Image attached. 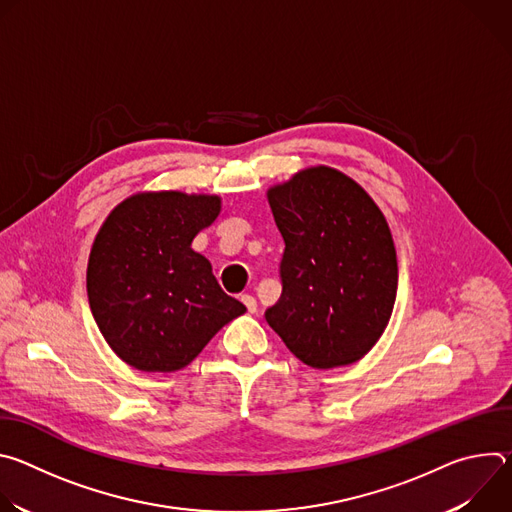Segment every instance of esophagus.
Listing matches in <instances>:
<instances>
[{
  "mask_svg": "<svg viewBox=\"0 0 512 512\" xmlns=\"http://www.w3.org/2000/svg\"><path fill=\"white\" fill-rule=\"evenodd\" d=\"M241 302L245 304V308H247V312H249V314H255V312H257V302H255V298H253V296L245 294V296H241Z\"/></svg>",
  "mask_w": 512,
  "mask_h": 512,
  "instance_id": "esophagus-1",
  "label": "esophagus"
}]
</instances>
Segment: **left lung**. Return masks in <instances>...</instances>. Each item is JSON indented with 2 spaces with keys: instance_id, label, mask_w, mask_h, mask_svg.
<instances>
[{
  "instance_id": "left-lung-1",
  "label": "left lung",
  "mask_w": 512,
  "mask_h": 512,
  "mask_svg": "<svg viewBox=\"0 0 512 512\" xmlns=\"http://www.w3.org/2000/svg\"><path fill=\"white\" fill-rule=\"evenodd\" d=\"M283 237L281 298L267 324L312 369H336L383 336L397 298L387 218L350 176L312 166L267 190Z\"/></svg>"
}]
</instances>
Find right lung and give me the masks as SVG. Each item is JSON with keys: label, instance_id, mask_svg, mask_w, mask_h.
I'll return each mask as SVG.
<instances>
[{"label": "right lung", "instance_id": "obj_1", "mask_svg": "<svg viewBox=\"0 0 512 512\" xmlns=\"http://www.w3.org/2000/svg\"><path fill=\"white\" fill-rule=\"evenodd\" d=\"M221 212V196L137 192L101 225L87 294L111 350L145 373H176L247 308L227 296L194 237Z\"/></svg>", "mask_w": 512, "mask_h": 512}]
</instances>
